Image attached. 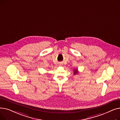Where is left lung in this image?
Returning <instances> with one entry per match:
<instances>
[{
	"instance_id": "1",
	"label": "left lung",
	"mask_w": 120,
	"mask_h": 120,
	"mask_svg": "<svg viewBox=\"0 0 120 120\" xmlns=\"http://www.w3.org/2000/svg\"><path fill=\"white\" fill-rule=\"evenodd\" d=\"M78 73V70H74V74H77Z\"/></svg>"
}]
</instances>
